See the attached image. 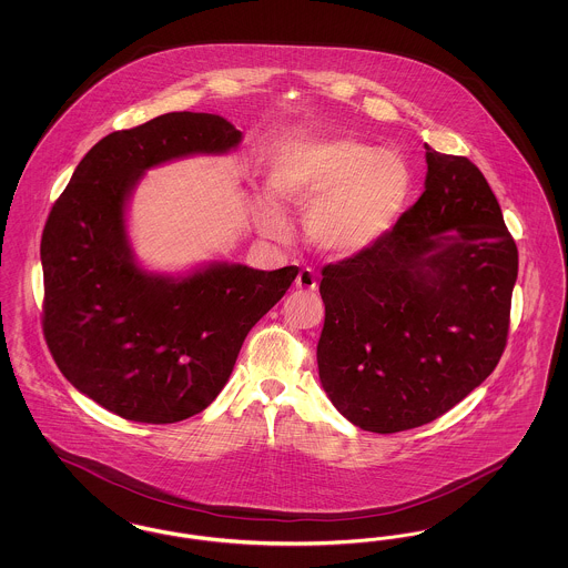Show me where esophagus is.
I'll list each match as a JSON object with an SVG mask.
<instances>
[{"label": "esophagus", "instance_id": "obj_1", "mask_svg": "<svg viewBox=\"0 0 568 568\" xmlns=\"http://www.w3.org/2000/svg\"><path fill=\"white\" fill-rule=\"evenodd\" d=\"M296 287L302 292H315L317 290V278H315V272L311 268H302L297 272Z\"/></svg>", "mask_w": 568, "mask_h": 568}]
</instances>
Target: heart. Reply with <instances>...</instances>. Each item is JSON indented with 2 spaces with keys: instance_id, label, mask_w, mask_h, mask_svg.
<instances>
[{
  "instance_id": "heart-1",
  "label": "heart",
  "mask_w": 568,
  "mask_h": 568,
  "mask_svg": "<svg viewBox=\"0 0 568 568\" xmlns=\"http://www.w3.org/2000/svg\"><path fill=\"white\" fill-rule=\"evenodd\" d=\"M278 202L308 209L304 232L325 253L349 257L387 239L408 209L413 174L392 151L355 138H306L283 149L271 172ZM257 227L278 236L285 227L271 195L257 202Z\"/></svg>"
}]
</instances>
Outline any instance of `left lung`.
Instances as JSON below:
<instances>
[{
	"label": "left lung",
	"mask_w": 568,
	"mask_h": 568,
	"mask_svg": "<svg viewBox=\"0 0 568 568\" xmlns=\"http://www.w3.org/2000/svg\"><path fill=\"white\" fill-rule=\"evenodd\" d=\"M426 190L373 248L327 264L317 345L327 398L377 434L430 424L496 368L517 246L481 170L426 144Z\"/></svg>",
	"instance_id": "obj_1"
}]
</instances>
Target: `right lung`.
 I'll list each match as a JSON object with an SVG mask.
<instances>
[{
    "instance_id": "add662e5",
    "label": "right lung",
    "mask_w": 568,
    "mask_h": 568,
    "mask_svg": "<svg viewBox=\"0 0 568 568\" xmlns=\"http://www.w3.org/2000/svg\"><path fill=\"white\" fill-rule=\"evenodd\" d=\"M243 134L209 112H168L102 138L47 219L42 329L79 392L142 424H174L223 389L248 329L285 296L297 266L209 264L187 276L142 271L125 204L144 170L195 153H227Z\"/></svg>"
}]
</instances>
